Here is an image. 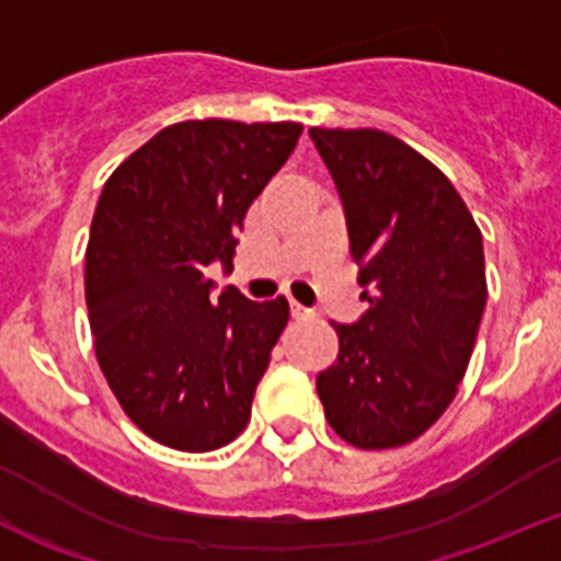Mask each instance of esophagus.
I'll return each instance as SVG.
<instances>
[{
  "mask_svg": "<svg viewBox=\"0 0 561 561\" xmlns=\"http://www.w3.org/2000/svg\"><path fill=\"white\" fill-rule=\"evenodd\" d=\"M290 312H293V318H310L312 316L310 307L299 305V301H290Z\"/></svg>",
  "mask_w": 561,
  "mask_h": 561,
  "instance_id": "1",
  "label": "esophagus"
}]
</instances>
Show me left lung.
I'll return each mask as SVG.
<instances>
[{
    "label": "left lung",
    "mask_w": 561,
    "mask_h": 561,
    "mask_svg": "<svg viewBox=\"0 0 561 561\" xmlns=\"http://www.w3.org/2000/svg\"><path fill=\"white\" fill-rule=\"evenodd\" d=\"M360 265L368 310L335 324L316 380L327 422L360 450L413 442L447 411L486 307L483 237L447 175L377 128H310Z\"/></svg>",
    "instance_id": "1"
}]
</instances>
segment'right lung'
Here are the masks:
<instances>
[{
  "label": "right lung",
  "instance_id": "1",
  "mask_svg": "<svg viewBox=\"0 0 561 561\" xmlns=\"http://www.w3.org/2000/svg\"><path fill=\"white\" fill-rule=\"evenodd\" d=\"M299 123L190 119L105 181L85 249V307L111 391L139 431L173 450L234 442L287 324L285 296H215L256 195L293 153Z\"/></svg>",
  "mask_w": 561,
  "mask_h": 561
}]
</instances>
